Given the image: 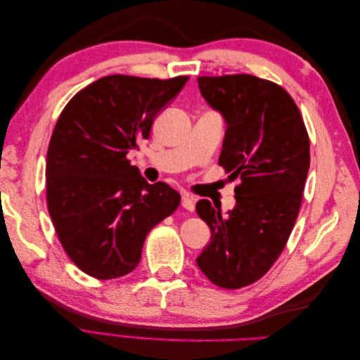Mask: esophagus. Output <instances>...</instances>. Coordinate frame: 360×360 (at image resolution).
I'll list each match as a JSON object with an SVG mask.
<instances>
[{
	"mask_svg": "<svg viewBox=\"0 0 360 360\" xmlns=\"http://www.w3.org/2000/svg\"><path fill=\"white\" fill-rule=\"evenodd\" d=\"M181 205H183L186 210L193 212V209H195V201H193V198L191 197V195L183 193V195H181Z\"/></svg>",
	"mask_w": 360,
	"mask_h": 360,
	"instance_id": "1",
	"label": "esophagus"
}]
</instances>
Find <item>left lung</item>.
<instances>
[{
    "mask_svg": "<svg viewBox=\"0 0 360 360\" xmlns=\"http://www.w3.org/2000/svg\"><path fill=\"white\" fill-rule=\"evenodd\" d=\"M201 96L226 123L219 165L237 184L222 214L209 200L197 213L210 228L197 264L213 284H254L274 266L291 234L309 169V138L299 108L275 82L252 75L200 76Z\"/></svg>",
    "mask_w": 360,
    "mask_h": 360,
    "instance_id": "left-lung-1",
    "label": "left lung"
}]
</instances>
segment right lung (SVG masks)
Listing matches in <instances>:
<instances>
[{
	"mask_svg": "<svg viewBox=\"0 0 360 360\" xmlns=\"http://www.w3.org/2000/svg\"><path fill=\"white\" fill-rule=\"evenodd\" d=\"M188 79L105 76L60 114L46 156L48 210L60 243L84 274H130L151 228L179 207L180 193L163 181L147 183L127 153L148 138Z\"/></svg>",
	"mask_w": 360,
	"mask_h": 360,
	"instance_id": "obj_1",
	"label": "right lung"
}]
</instances>
